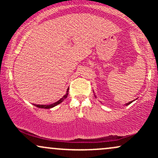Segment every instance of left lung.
I'll return each instance as SVG.
<instances>
[{
    "label": "left lung",
    "mask_w": 158,
    "mask_h": 158,
    "mask_svg": "<svg viewBox=\"0 0 158 158\" xmlns=\"http://www.w3.org/2000/svg\"><path fill=\"white\" fill-rule=\"evenodd\" d=\"M94 97H97V96L95 95V94H94ZM132 102H134V100H133V101H131V102H128V103H126V104H125V106H128V105L131 104V103Z\"/></svg>",
    "instance_id": "left-lung-1"
}]
</instances>
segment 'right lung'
Returning a JSON list of instances; mask_svg holds the SVG:
<instances>
[{"label":"right lung","mask_w":158,"mask_h":158,"mask_svg":"<svg viewBox=\"0 0 158 158\" xmlns=\"http://www.w3.org/2000/svg\"><path fill=\"white\" fill-rule=\"evenodd\" d=\"M68 90H69V88H68V90H67V92L66 94H64V96H63L62 98H61L59 100H58L57 102L52 103V104H50V105H36V104H33V106H35L37 107V108H45V109H50V108H53V107H55L56 106H58L59 104H60L64 101V99H66L67 97H68Z\"/></svg>","instance_id":"right-lung-1"}]
</instances>
